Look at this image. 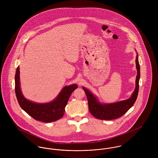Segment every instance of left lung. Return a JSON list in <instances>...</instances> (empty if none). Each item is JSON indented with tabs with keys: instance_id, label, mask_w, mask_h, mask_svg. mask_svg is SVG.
I'll return each mask as SVG.
<instances>
[{
	"instance_id": "1",
	"label": "left lung",
	"mask_w": 158,
	"mask_h": 158,
	"mask_svg": "<svg viewBox=\"0 0 158 158\" xmlns=\"http://www.w3.org/2000/svg\"><path fill=\"white\" fill-rule=\"evenodd\" d=\"M135 64L137 69V77L135 80V88L131 97L125 100L108 104H103L99 102L97 98L89 90L83 87L88 102L89 110L91 114L100 120H113L122 116L127 113L135 104L139 92V82L140 79V66L138 60V55L136 56Z\"/></svg>"
}]
</instances>
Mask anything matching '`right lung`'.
I'll return each instance as SVG.
<instances>
[{
	"instance_id": "right-lung-1",
	"label": "right lung",
	"mask_w": 158,
	"mask_h": 158,
	"mask_svg": "<svg viewBox=\"0 0 158 158\" xmlns=\"http://www.w3.org/2000/svg\"><path fill=\"white\" fill-rule=\"evenodd\" d=\"M20 70L18 66L15 75V93L18 103L23 111L34 119L45 123L52 122L61 118L65 113V107L72 92L76 89L77 85L66 86L52 102L37 103L26 99L20 88Z\"/></svg>"
}]
</instances>
